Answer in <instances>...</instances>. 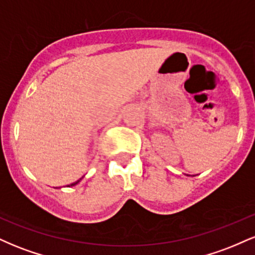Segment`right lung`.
Here are the masks:
<instances>
[{
    "mask_svg": "<svg viewBox=\"0 0 255 255\" xmlns=\"http://www.w3.org/2000/svg\"><path fill=\"white\" fill-rule=\"evenodd\" d=\"M80 180H81V178H80ZM80 180H78V181H77V182H74V183H72V184H71V186H75V184H77V183H79V181H80Z\"/></svg>",
    "mask_w": 255,
    "mask_h": 255,
    "instance_id": "obj_1",
    "label": "right lung"
}]
</instances>
